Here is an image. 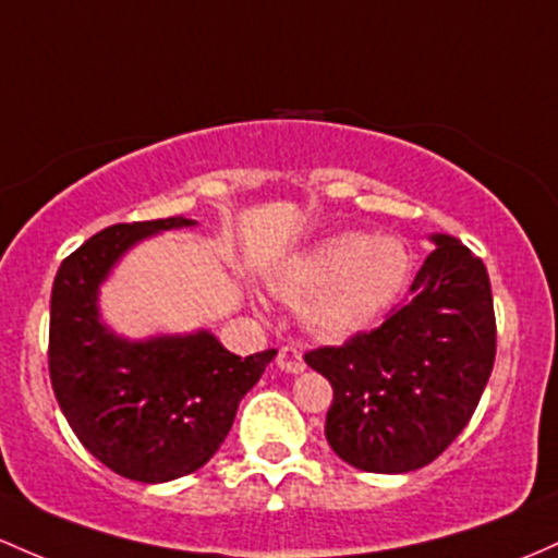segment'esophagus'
<instances>
[{
	"mask_svg": "<svg viewBox=\"0 0 558 558\" xmlns=\"http://www.w3.org/2000/svg\"><path fill=\"white\" fill-rule=\"evenodd\" d=\"M278 368L286 373H302L307 368V363H304L302 352H299L296 347H283L278 352Z\"/></svg>",
	"mask_w": 558,
	"mask_h": 558,
	"instance_id": "obj_1",
	"label": "esophagus"
}]
</instances>
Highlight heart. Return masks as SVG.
Masks as SVG:
<instances>
[{
	"label": "heart",
	"mask_w": 558,
	"mask_h": 558,
	"mask_svg": "<svg viewBox=\"0 0 558 558\" xmlns=\"http://www.w3.org/2000/svg\"><path fill=\"white\" fill-rule=\"evenodd\" d=\"M405 243L387 235L333 232L291 251L269 272V283L299 304L302 323L320 339H349L376 323L410 280Z\"/></svg>",
	"instance_id": "heart-1"
}]
</instances>
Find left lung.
<instances>
[{"label":"left lung","instance_id":"left-lung-1","mask_svg":"<svg viewBox=\"0 0 558 558\" xmlns=\"http://www.w3.org/2000/svg\"><path fill=\"white\" fill-rule=\"evenodd\" d=\"M408 302L371 333L304 354L333 387L326 439L373 474L432 463L469 424L495 363L487 267L458 238L434 232Z\"/></svg>","mask_w":558,"mask_h":558}]
</instances>
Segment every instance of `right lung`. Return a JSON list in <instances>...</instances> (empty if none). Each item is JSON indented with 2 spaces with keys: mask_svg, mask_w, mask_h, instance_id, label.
I'll return each mask as SVG.
<instances>
[{
  "mask_svg": "<svg viewBox=\"0 0 558 558\" xmlns=\"http://www.w3.org/2000/svg\"><path fill=\"white\" fill-rule=\"evenodd\" d=\"M195 219L113 225L54 275L50 378L78 442L110 471L158 485L193 474L219 450L238 402L278 352L238 357L211 330L126 339L102 320L100 286L137 243Z\"/></svg>",
  "mask_w": 558,
  "mask_h": 558,
  "instance_id": "1",
  "label": "right lung"
}]
</instances>
